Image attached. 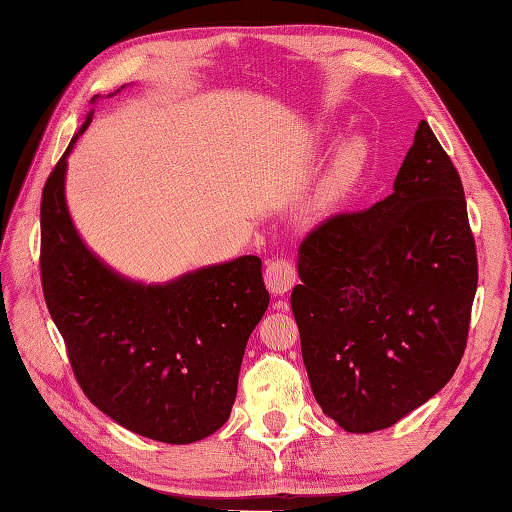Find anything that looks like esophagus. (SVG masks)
Segmentation results:
<instances>
[{
  "mask_svg": "<svg viewBox=\"0 0 512 512\" xmlns=\"http://www.w3.org/2000/svg\"><path fill=\"white\" fill-rule=\"evenodd\" d=\"M266 286L268 290L273 292V295H286L288 290H292V286L297 284V270H295V264L290 262V259H284V257H277L273 259L266 266Z\"/></svg>",
  "mask_w": 512,
  "mask_h": 512,
  "instance_id": "1",
  "label": "esophagus"
}]
</instances>
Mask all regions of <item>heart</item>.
Masks as SVG:
<instances>
[{
    "label": "heart",
    "mask_w": 512,
    "mask_h": 512,
    "mask_svg": "<svg viewBox=\"0 0 512 512\" xmlns=\"http://www.w3.org/2000/svg\"><path fill=\"white\" fill-rule=\"evenodd\" d=\"M365 145L352 140V143H345L339 151H336L332 169H330V193L339 195L347 191L352 184L358 180L365 167Z\"/></svg>",
    "instance_id": "1"
}]
</instances>
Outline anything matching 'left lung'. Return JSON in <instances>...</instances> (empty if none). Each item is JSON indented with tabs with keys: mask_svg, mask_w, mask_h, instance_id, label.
<instances>
[{
	"mask_svg": "<svg viewBox=\"0 0 512 512\" xmlns=\"http://www.w3.org/2000/svg\"><path fill=\"white\" fill-rule=\"evenodd\" d=\"M290 297L312 394L350 433L396 424L458 369L477 290L462 180L427 121L394 191L303 239Z\"/></svg>",
	"mask_w": 512,
	"mask_h": 512,
	"instance_id": "obj_1",
	"label": "left lung"
}]
</instances>
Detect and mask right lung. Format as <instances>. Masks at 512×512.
<instances>
[{
	"label": "right lung",
	"instance_id": "add662e5",
	"mask_svg": "<svg viewBox=\"0 0 512 512\" xmlns=\"http://www.w3.org/2000/svg\"><path fill=\"white\" fill-rule=\"evenodd\" d=\"M92 114L41 195L46 306L76 380L105 416L158 442H198L231 416L248 336L270 301L262 259L242 255L165 284L107 266L83 242L65 202L68 156Z\"/></svg>",
	"mask_w": 512,
	"mask_h": 512
}]
</instances>
